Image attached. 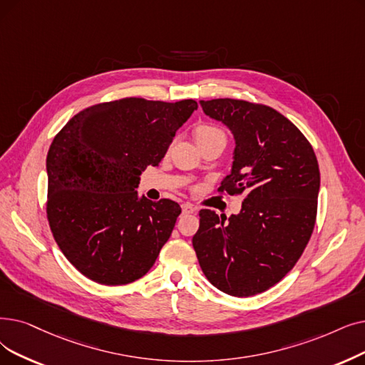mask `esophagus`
<instances>
[{"mask_svg":"<svg viewBox=\"0 0 365 365\" xmlns=\"http://www.w3.org/2000/svg\"><path fill=\"white\" fill-rule=\"evenodd\" d=\"M182 212H183L185 215H187V213H194V212H195V207H194L192 204L185 202V204H182Z\"/></svg>","mask_w":365,"mask_h":365,"instance_id":"obj_1","label":"esophagus"}]
</instances>
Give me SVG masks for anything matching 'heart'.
Here are the masks:
<instances>
[{"instance_id":"heart-1","label":"heart","mask_w":365,"mask_h":365,"mask_svg":"<svg viewBox=\"0 0 365 365\" xmlns=\"http://www.w3.org/2000/svg\"><path fill=\"white\" fill-rule=\"evenodd\" d=\"M222 135H224V133H222L219 128H216L215 125H210V123H201V125L197 126L195 131H194V137H195L197 145L202 143V141H207V140L222 137Z\"/></svg>"}]
</instances>
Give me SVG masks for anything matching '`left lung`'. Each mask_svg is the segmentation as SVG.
Segmentation results:
<instances>
[{
  "instance_id": "8db88e82",
  "label": "left lung",
  "mask_w": 365,
  "mask_h": 365,
  "mask_svg": "<svg viewBox=\"0 0 365 365\" xmlns=\"http://www.w3.org/2000/svg\"><path fill=\"white\" fill-rule=\"evenodd\" d=\"M200 104L235 141L231 173L219 191L245 192V200L230 217L201 210L192 246L213 287L232 297L257 295L292 270L310 240L318 160L307 138L272 107L231 98Z\"/></svg>"
}]
</instances>
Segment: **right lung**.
Masks as SVG:
<instances>
[{
	"label": "right lung",
	"mask_w": 365,
	"mask_h": 365,
	"mask_svg": "<svg viewBox=\"0 0 365 365\" xmlns=\"http://www.w3.org/2000/svg\"><path fill=\"white\" fill-rule=\"evenodd\" d=\"M197 107L122 98L82 110L53 138L47 219L62 253L88 279L118 287L155 264L182 209L138 197L140 174L161 163Z\"/></svg>",
	"instance_id": "right-lung-1"
}]
</instances>
